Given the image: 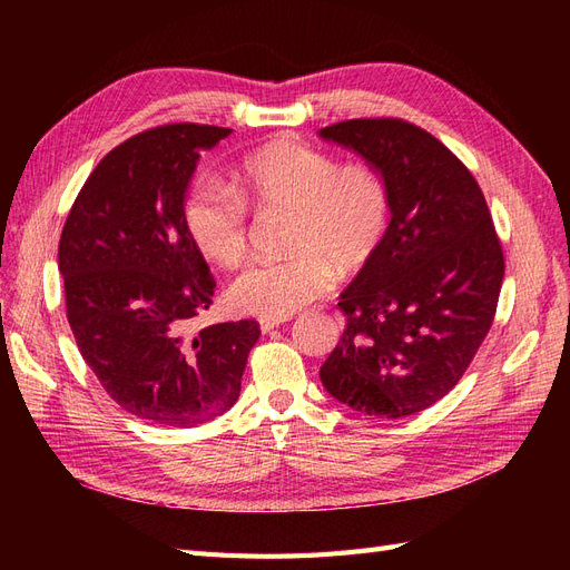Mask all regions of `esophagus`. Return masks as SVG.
I'll use <instances>...</instances> for the list:
<instances>
[{
	"mask_svg": "<svg viewBox=\"0 0 570 570\" xmlns=\"http://www.w3.org/2000/svg\"><path fill=\"white\" fill-rule=\"evenodd\" d=\"M287 321V316H262L258 318V327H262V333H271L273 327H278V325H283Z\"/></svg>",
	"mask_w": 570,
	"mask_h": 570,
	"instance_id": "34e87169",
	"label": "esophagus"
}]
</instances>
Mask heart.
<instances>
[{
	"label": "heart",
	"instance_id": "obj_1",
	"mask_svg": "<svg viewBox=\"0 0 570 570\" xmlns=\"http://www.w3.org/2000/svg\"><path fill=\"white\" fill-rule=\"evenodd\" d=\"M292 209L289 254L239 271L228 304L239 314L289 316L335 283V268H364L383 245L390 197L383 176L366 161L340 164L331 151L302 140H275L239 164L235 187L199 180L183 216L199 252L235 266L247 252L249 209Z\"/></svg>",
	"mask_w": 570,
	"mask_h": 570
}]
</instances>
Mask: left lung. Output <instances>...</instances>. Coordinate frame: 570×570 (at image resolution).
I'll return each instance as SVG.
<instances>
[{
    "label": "left lung",
    "instance_id": "left-lung-1",
    "mask_svg": "<svg viewBox=\"0 0 570 570\" xmlns=\"http://www.w3.org/2000/svg\"><path fill=\"white\" fill-rule=\"evenodd\" d=\"M383 176L390 226L342 292V340L321 366L327 394L373 419L440 402L490 333L504 254L482 189L438 137L402 118L318 132Z\"/></svg>",
    "mask_w": 570,
    "mask_h": 570
}]
</instances>
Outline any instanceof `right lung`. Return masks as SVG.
Listing matches in <instances>:
<instances>
[{
	"mask_svg": "<svg viewBox=\"0 0 570 570\" xmlns=\"http://www.w3.org/2000/svg\"><path fill=\"white\" fill-rule=\"evenodd\" d=\"M230 128L170 124L120 142L85 180L59 239L66 316L85 364L132 416L193 428L226 413L258 323L185 325L216 281L183 206L199 151Z\"/></svg>",
	"mask_w": 570,
	"mask_h": 570,
	"instance_id": "right-lung-1",
	"label": "right lung"
}]
</instances>
